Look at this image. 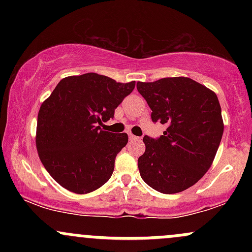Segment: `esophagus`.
Segmentation results:
<instances>
[{"label": "esophagus", "instance_id": "1", "mask_svg": "<svg viewBox=\"0 0 252 252\" xmlns=\"http://www.w3.org/2000/svg\"><path fill=\"white\" fill-rule=\"evenodd\" d=\"M129 140L130 141H141V137H137V136H134L132 134H129Z\"/></svg>", "mask_w": 252, "mask_h": 252}]
</instances>
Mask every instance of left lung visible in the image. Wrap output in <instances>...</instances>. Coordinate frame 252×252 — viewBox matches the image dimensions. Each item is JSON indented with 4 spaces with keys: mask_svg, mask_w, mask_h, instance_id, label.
<instances>
[{
    "mask_svg": "<svg viewBox=\"0 0 252 252\" xmlns=\"http://www.w3.org/2000/svg\"><path fill=\"white\" fill-rule=\"evenodd\" d=\"M136 86L153 122L167 124L160 137H143L146 152L137 160L141 178L164 194L189 189L209 170L220 144L224 124L218 97L186 77Z\"/></svg>",
    "mask_w": 252,
    "mask_h": 252,
    "instance_id": "left-lung-1",
    "label": "left lung"
}]
</instances>
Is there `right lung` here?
<instances>
[{
  "instance_id": "obj_1",
  "label": "right lung",
  "mask_w": 252,
  "mask_h": 252,
  "mask_svg": "<svg viewBox=\"0 0 252 252\" xmlns=\"http://www.w3.org/2000/svg\"><path fill=\"white\" fill-rule=\"evenodd\" d=\"M135 82L117 83L97 73L66 77L37 115L36 149L46 170L63 189L85 194L111 178L128 135L100 129L132 92Z\"/></svg>"
}]
</instances>
